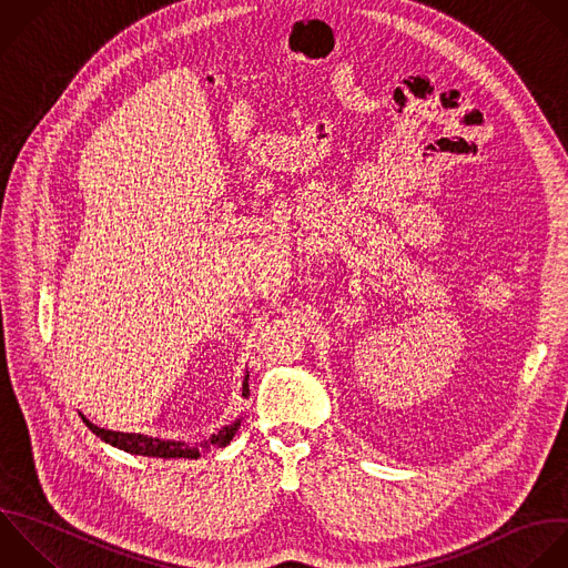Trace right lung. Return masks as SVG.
Wrapping results in <instances>:
<instances>
[{
    "label": "right lung",
    "instance_id": "1",
    "mask_svg": "<svg viewBox=\"0 0 568 568\" xmlns=\"http://www.w3.org/2000/svg\"><path fill=\"white\" fill-rule=\"evenodd\" d=\"M98 428V426H95ZM237 428V424H233L231 428L213 435L211 439H206L202 446V450H211L213 446H224L233 439V430ZM104 430V428H102ZM115 435L113 430H104V439L133 453V455H146V457H164V459H171V457H197L200 455V448H184L180 442H160V439H149V437H142V435H124V433H118V437H111Z\"/></svg>",
    "mask_w": 568,
    "mask_h": 568
}]
</instances>
